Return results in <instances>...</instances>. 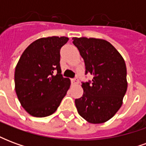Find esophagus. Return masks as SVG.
Segmentation results:
<instances>
[{
  "instance_id": "obj_1",
  "label": "esophagus",
  "mask_w": 146,
  "mask_h": 146,
  "mask_svg": "<svg viewBox=\"0 0 146 146\" xmlns=\"http://www.w3.org/2000/svg\"><path fill=\"white\" fill-rule=\"evenodd\" d=\"M72 82H73V84H79V80L77 79V78H74V79L72 80Z\"/></svg>"
}]
</instances>
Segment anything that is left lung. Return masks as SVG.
Masks as SVG:
<instances>
[{
  "instance_id": "1",
  "label": "left lung",
  "mask_w": 146,
  "mask_h": 146,
  "mask_svg": "<svg viewBox=\"0 0 146 146\" xmlns=\"http://www.w3.org/2000/svg\"><path fill=\"white\" fill-rule=\"evenodd\" d=\"M92 81L82 82L81 98L75 99L77 112L91 123L108 121L119 110L127 88V68L119 51L106 40L73 37Z\"/></svg>"
}]
</instances>
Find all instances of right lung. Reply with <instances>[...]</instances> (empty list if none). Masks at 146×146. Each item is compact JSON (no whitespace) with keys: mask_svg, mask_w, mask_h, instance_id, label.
Listing matches in <instances>:
<instances>
[{"mask_svg":"<svg viewBox=\"0 0 146 146\" xmlns=\"http://www.w3.org/2000/svg\"><path fill=\"white\" fill-rule=\"evenodd\" d=\"M68 40L66 36L38 39L26 48L18 62L15 92L31 116L45 117L54 113L70 88V80L62 76L60 68V49Z\"/></svg>","mask_w":146,"mask_h":146,"instance_id":"obj_1","label":"right lung"}]
</instances>
